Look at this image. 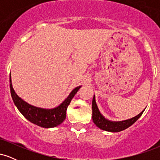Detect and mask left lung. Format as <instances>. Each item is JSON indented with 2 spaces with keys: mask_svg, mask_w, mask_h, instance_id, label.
I'll return each mask as SVG.
<instances>
[{
  "mask_svg": "<svg viewBox=\"0 0 160 160\" xmlns=\"http://www.w3.org/2000/svg\"><path fill=\"white\" fill-rule=\"evenodd\" d=\"M141 112L139 114L135 117H132L128 120H126L123 121H118V122H114V121L108 120L104 117L99 111L98 106H97L96 102H95V97L94 95L92 99V120L94 123L99 128L102 130H105L108 132H117L122 131L131 126L133 123H135L136 121L138 120L139 117L142 115L143 112Z\"/></svg>",
  "mask_w": 160,
  "mask_h": 160,
  "instance_id": "8db88e82",
  "label": "left lung"
}]
</instances>
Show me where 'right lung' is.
<instances>
[{"label":"right lung","instance_id":"obj_1","mask_svg":"<svg viewBox=\"0 0 160 160\" xmlns=\"http://www.w3.org/2000/svg\"><path fill=\"white\" fill-rule=\"evenodd\" d=\"M10 93L14 104L18 108L20 113L22 114L28 120L32 123L43 128H53L58 126L65 120L66 111L68 107L71 99L78 92L81 86H78L73 89L68 98L58 107L52 109H44L31 105L26 102L22 100L12 88L11 77L10 76Z\"/></svg>","mask_w":160,"mask_h":160}]
</instances>
